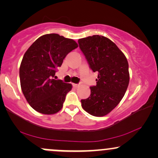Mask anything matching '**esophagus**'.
Here are the masks:
<instances>
[{
    "mask_svg": "<svg viewBox=\"0 0 158 158\" xmlns=\"http://www.w3.org/2000/svg\"><path fill=\"white\" fill-rule=\"evenodd\" d=\"M73 86L74 87V88H78V87L79 86V84H73Z\"/></svg>",
    "mask_w": 158,
    "mask_h": 158,
    "instance_id": "1",
    "label": "esophagus"
}]
</instances>
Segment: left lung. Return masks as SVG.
Segmentation results:
<instances>
[{"label": "left lung", "instance_id": "1", "mask_svg": "<svg viewBox=\"0 0 158 158\" xmlns=\"http://www.w3.org/2000/svg\"><path fill=\"white\" fill-rule=\"evenodd\" d=\"M78 43L90 68L98 72L97 85L90 88L89 97L81 99V107L90 115L103 117L119 104L128 88V61L118 47L105 36H88Z\"/></svg>", "mask_w": 158, "mask_h": 158}]
</instances>
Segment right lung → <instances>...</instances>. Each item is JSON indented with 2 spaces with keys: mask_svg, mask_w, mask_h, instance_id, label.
Masks as SVG:
<instances>
[{
  "mask_svg": "<svg viewBox=\"0 0 158 158\" xmlns=\"http://www.w3.org/2000/svg\"><path fill=\"white\" fill-rule=\"evenodd\" d=\"M77 48L73 39L51 33L39 37L24 53L19 69L21 90L36 111L54 114L61 109L72 85L53 77L66 56Z\"/></svg>",
  "mask_w": 158,
  "mask_h": 158,
  "instance_id": "obj_1",
  "label": "right lung"
}]
</instances>
